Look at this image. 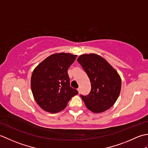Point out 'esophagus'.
Here are the masks:
<instances>
[{"label": "esophagus", "instance_id": "34e87169", "mask_svg": "<svg viewBox=\"0 0 148 148\" xmlns=\"http://www.w3.org/2000/svg\"><path fill=\"white\" fill-rule=\"evenodd\" d=\"M77 91H78V92H79V93H80V88H77Z\"/></svg>", "mask_w": 148, "mask_h": 148}]
</instances>
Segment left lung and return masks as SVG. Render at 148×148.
<instances>
[{
	"mask_svg": "<svg viewBox=\"0 0 148 148\" xmlns=\"http://www.w3.org/2000/svg\"><path fill=\"white\" fill-rule=\"evenodd\" d=\"M77 62L86 72L91 83L88 95H81L86 108L95 113L111 108L121 91V80L117 71L102 56L93 53L79 56Z\"/></svg>",
	"mask_w": 148,
	"mask_h": 148,
	"instance_id": "8db88e82",
	"label": "left lung"
}]
</instances>
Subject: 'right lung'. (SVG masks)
Returning a JSON list of instances; mask_svg holds the SVG:
<instances>
[{"label": "right lung", "instance_id": "obj_1", "mask_svg": "<svg viewBox=\"0 0 148 148\" xmlns=\"http://www.w3.org/2000/svg\"><path fill=\"white\" fill-rule=\"evenodd\" d=\"M77 55L55 53L49 56L34 69L31 77L32 94L40 108L56 113L64 109L77 90L70 86L67 70Z\"/></svg>", "mask_w": 148, "mask_h": 148}]
</instances>
